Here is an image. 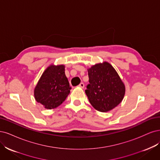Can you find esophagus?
I'll return each instance as SVG.
<instances>
[{
  "instance_id": "34e87169",
  "label": "esophagus",
  "mask_w": 160,
  "mask_h": 160,
  "mask_svg": "<svg viewBox=\"0 0 160 160\" xmlns=\"http://www.w3.org/2000/svg\"><path fill=\"white\" fill-rule=\"evenodd\" d=\"M78 86H79L80 88H83L84 87V84L83 83V82H81V83L78 85Z\"/></svg>"
}]
</instances>
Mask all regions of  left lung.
Masks as SVG:
<instances>
[{
  "instance_id": "8db88e82",
  "label": "left lung",
  "mask_w": 160,
  "mask_h": 160,
  "mask_svg": "<svg viewBox=\"0 0 160 160\" xmlns=\"http://www.w3.org/2000/svg\"><path fill=\"white\" fill-rule=\"evenodd\" d=\"M88 72L89 84L85 92L91 105L98 111L105 112L119 104L125 94V86L112 65L98 64Z\"/></svg>"
}]
</instances>
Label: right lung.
<instances>
[{
	"instance_id": "1",
	"label": "right lung",
	"mask_w": 160,
	"mask_h": 160,
	"mask_svg": "<svg viewBox=\"0 0 160 160\" xmlns=\"http://www.w3.org/2000/svg\"><path fill=\"white\" fill-rule=\"evenodd\" d=\"M70 87L64 66L51 65L46 69L34 89L35 99L46 109H52L64 102Z\"/></svg>"
}]
</instances>
